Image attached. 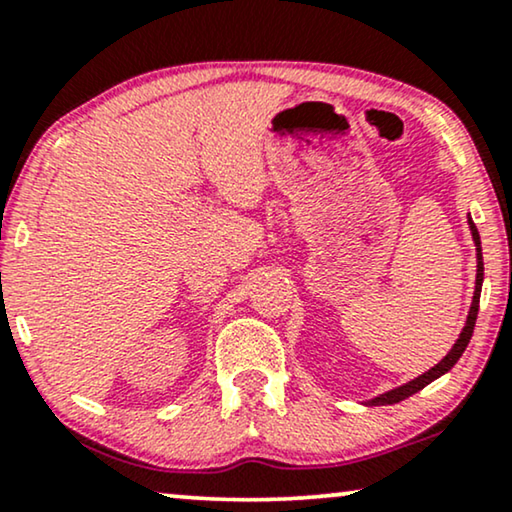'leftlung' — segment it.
<instances>
[{
	"label": "left lung",
	"instance_id": "1",
	"mask_svg": "<svg viewBox=\"0 0 512 512\" xmlns=\"http://www.w3.org/2000/svg\"><path fill=\"white\" fill-rule=\"evenodd\" d=\"M466 219H468V230H471V235H473L475 261H478V265H475V291H473V300H471V310H468V317L464 321V328H461L459 338L454 340V345H452L450 352H447L443 359L436 363V366L429 368V370H424L422 375H417L415 380L401 384V387H394V389L384 391V394H377L373 398H368V401H363V405H394V403H401L403 398L417 394V391H422L426 384H431L433 380H438V377H443L447 370H452L454 363H457L461 359V354H464V349L468 347V342H471V335H473V328H475V319H478L482 279H485V263H482V244H480L478 228H475L471 214H468Z\"/></svg>",
	"mask_w": 512,
	"mask_h": 512
}]
</instances>
